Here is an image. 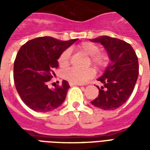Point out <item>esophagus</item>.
I'll list each match as a JSON object with an SVG mask.
<instances>
[{"mask_svg": "<svg viewBox=\"0 0 150 150\" xmlns=\"http://www.w3.org/2000/svg\"><path fill=\"white\" fill-rule=\"evenodd\" d=\"M69 85H70L71 87H72V86H79V85H80V84H77V83H69Z\"/></svg>", "mask_w": 150, "mask_h": 150, "instance_id": "obj_1", "label": "esophagus"}]
</instances>
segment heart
<instances>
[{
	"mask_svg": "<svg viewBox=\"0 0 150 150\" xmlns=\"http://www.w3.org/2000/svg\"><path fill=\"white\" fill-rule=\"evenodd\" d=\"M79 51L84 53L85 54L90 56V60L92 64H94L96 67L99 68L104 67L108 64V56L103 52H100V47L98 45L95 43L90 42H85L81 43L78 46ZM71 57V50L70 49L65 50L63 52L60 54L59 58V63L62 67H65L69 63ZM95 75V71L93 69H80L68 68L65 70L62 73V76L70 83H77V84H82L85 82L89 80Z\"/></svg>",
	"mask_w": 150,
	"mask_h": 150,
	"instance_id": "obj_1",
	"label": "heart"
}]
</instances>
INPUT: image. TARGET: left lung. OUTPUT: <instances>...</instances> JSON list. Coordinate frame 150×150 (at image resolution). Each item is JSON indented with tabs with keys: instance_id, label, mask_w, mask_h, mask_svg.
<instances>
[{
	"instance_id": "left-lung-1",
	"label": "left lung",
	"mask_w": 150,
	"mask_h": 150,
	"mask_svg": "<svg viewBox=\"0 0 150 150\" xmlns=\"http://www.w3.org/2000/svg\"><path fill=\"white\" fill-rule=\"evenodd\" d=\"M104 46L110 59L104 73L98 79L103 86L99 96L91 102L103 110H115L128 100L139 74L138 59L132 46L125 41L100 36L91 39Z\"/></svg>"
}]
</instances>
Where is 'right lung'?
Wrapping results in <instances>:
<instances>
[{"label": "right lung", "mask_w": 150, "mask_h": 150, "mask_svg": "<svg viewBox=\"0 0 150 150\" xmlns=\"http://www.w3.org/2000/svg\"><path fill=\"white\" fill-rule=\"evenodd\" d=\"M78 39L60 41L52 37L30 40L17 54L13 65V79L20 97L32 110L46 112L59 108L65 100L68 82L50 89L47 82L59 67V56Z\"/></svg>", "instance_id": "add662e5"}]
</instances>
